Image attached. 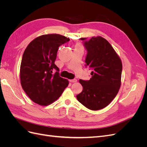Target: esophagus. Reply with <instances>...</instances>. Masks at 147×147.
Instances as JSON below:
<instances>
[{"mask_svg":"<svg viewBox=\"0 0 147 147\" xmlns=\"http://www.w3.org/2000/svg\"><path fill=\"white\" fill-rule=\"evenodd\" d=\"M70 82H72V83H75L77 82V80L76 78H74V79H72V80H70Z\"/></svg>","mask_w":147,"mask_h":147,"instance_id":"34e87169","label":"esophagus"}]
</instances>
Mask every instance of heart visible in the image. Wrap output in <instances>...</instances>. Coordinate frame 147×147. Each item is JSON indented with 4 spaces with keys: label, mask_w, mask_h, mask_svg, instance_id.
<instances>
[{
    "label": "heart",
    "mask_w": 147,
    "mask_h": 147,
    "mask_svg": "<svg viewBox=\"0 0 147 147\" xmlns=\"http://www.w3.org/2000/svg\"><path fill=\"white\" fill-rule=\"evenodd\" d=\"M77 47H80V46H79V45H77Z\"/></svg>",
    "instance_id": "1"
}]
</instances>
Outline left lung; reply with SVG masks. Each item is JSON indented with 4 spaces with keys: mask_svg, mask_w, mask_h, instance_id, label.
<instances>
[{
    "mask_svg": "<svg viewBox=\"0 0 147 147\" xmlns=\"http://www.w3.org/2000/svg\"><path fill=\"white\" fill-rule=\"evenodd\" d=\"M87 50L85 66L92 70L90 80H80L83 91L77 100L92 110L105 108L116 97L121 86L122 63L109 42L103 37L81 38Z\"/></svg>",
    "mask_w": 147,
    "mask_h": 147,
    "instance_id": "left-lung-1",
    "label": "left lung"
}]
</instances>
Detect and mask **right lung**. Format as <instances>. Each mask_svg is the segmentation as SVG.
Listing matches in <instances>:
<instances>
[{
	"label": "right lung",
	"mask_w": 147,
	"mask_h": 147,
	"mask_svg": "<svg viewBox=\"0 0 147 147\" xmlns=\"http://www.w3.org/2000/svg\"><path fill=\"white\" fill-rule=\"evenodd\" d=\"M69 40L59 34L42 35L26 47L20 66L21 84L35 103L50 105L67 87L69 81L59 76V69L55 62L58 48ZM54 69L57 72L53 74Z\"/></svg>",
	"instance_id": "1"
}]
</instances>
